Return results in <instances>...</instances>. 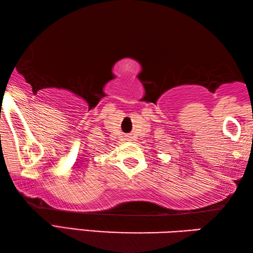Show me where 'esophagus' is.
Segmentation results:
<instances>
[{
	"label": "esophagus",
	"instance_id": "34e87169",
	"mask_svg": "<svg viewBox=\"0 0 253 253\" xmlns=\"http://www.w3.org/2000/svg\"><path fill=\"white\" fill-rule=\"evenodd\" d=\"M127 140H132V136H126Z\"/></svg>",
	"mask_w": 253,
	"mask_h": 253
}]
</instances>
